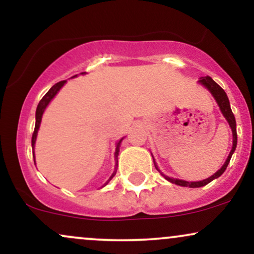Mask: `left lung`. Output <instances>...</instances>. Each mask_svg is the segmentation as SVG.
<instances>
[{"mask_svg": "<svg viewBox=\"0 0 254 254\" xmlns=\"http://www.w3.org/2000/svg\"><path fill=\"white\" fill-rule=\"evenodd\" d=\"M199 82L204 84V86L206 87L209 90H210V93L212 95H214L215 100L217 101L218 106H220V110L222 111L223 116L226 117L227 121H228V123L230 125V127H232V132H233V148L232 150H230L228 157H227L226 162H224V165L221 167V170H218L216 173L212 174L210 178H208V179L205 180H202V182H185V180H180V179H173V178H170V177H166L164 176L166 179L168 180V182L176 184V185H179V186H186V188H200V186H204L206 185V184H209L210 182H212L214 179H216L221 176V174L223 173L224 171H226L227 166H228L229 161H230V157H232L233 153H234L235 148H237V143H238V136H237V123H235V117L234 115H233L232 112V109H230V105H229V100H228V97H227L226 92L221 88L218 84L215 82L214 80L210 76H205V77H200ZM154 165H155V162H154ZM156 170L159 171V168H157V166L155 165Z\"/></svg>", "mask_w": 254, "mask_h": 254, "instance_id": "left-lung-1", "label": "left lung"}]
</instances>
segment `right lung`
<instances>
[{
	"instance_id": "1",
	"label": "right lung",
	"mask_w": 254,
	"mask_h": 254,
	"mask_svg": "<svg viewBox=\"0 0 254 254\" xmlns=\"http://www.w3.org/2000/svg\"><path fill=\"white\" fill-rule=\"evenodd\" d=\"M81 74H83V72H81ZM75 76H76V75H75ZM64 83H65V80H64V81H60V82H57L56 84H54V86H52L51 88H50V90H49V92L46 93V94L44 95V97L42 98V100L39 101V104H38L37 111H36V127H34L33 135H32V148H33V149H34V143H36V138H37L38 130H39V127H40V122H42V116H43V113H44V110L46 109V106H48L49 103H50V101L52 100V98H54L55 95L57 94L58 90L62 88ZM122 139H123V138H122ZM122 139L118 142V143H117V148H116V160H117V157H118L119 145H121ZM33 157H34V151H33ZM117 162H118V160H117ZM117 167H118V165L116 164L115 172H113V173H112V176H111V178L109 179V182H110L111 179H112L113 177H115V174L117 173ZM109 182H107V183H109ZM107 183H106V184H107ZM106 184H105V185H106Z\"/></svg>"
}]
</instances>
